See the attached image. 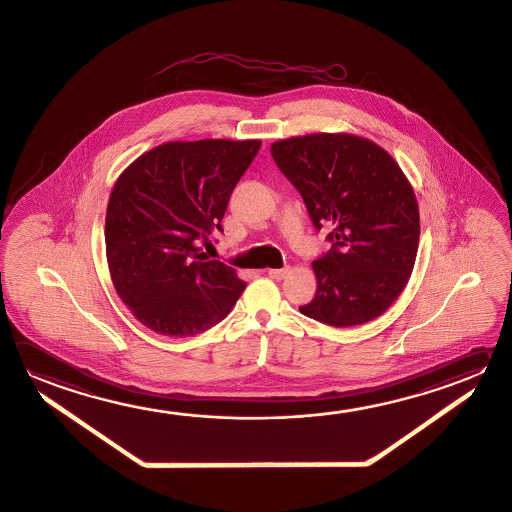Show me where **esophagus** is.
<instances>
[{
	"mask_svg": "<svg viewBox=\"0 0 512 512\" xmlns=\"http://www.w3.org/2000/svg\"><path fill=\"white\" fill-rule=\"evenodd\" d=\"M287 274V269H270L269 276L272 279H281Z\"/></svg>",
	"mask_w": 512,
	"mask_h": 512,
	"instance_id": "1",
	"label": "esophagus"
}]
</instances>
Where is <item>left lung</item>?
Instances as JSON below:
<instances>
[{
  "mask_svg": "<svg viewBox=\"0 0 512 512\" xmlns=\"http://www.w3.org/2000/svg\"><path fill=\"white\" fill-rule=\"evenodd\" d=\"M307 205L317 233L332 229L312 263L317 289L299 312L355 326L386 312L406 287L419 249V205L397 162L354 135L316 133L270 146Z\"/></svg>",
  "mask_w": 512,
  "mask_h": 512,
  "instance_id": "1",
  "label": "left lung"
}]
</instances>
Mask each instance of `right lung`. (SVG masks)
Instances as JSON below:
<instances>
[{
	"label": "right lung",
	"instance_id": "1",
	"mask_svg": "<svg viewBox=\"0 0 512 512\" xmlns=\"http://www.w3.org/2000/svg\"><path fill=\"white\" fill-rule=\"evenodd\" d=\"M260 140L168 142L137 158L113 187L106 256L133 316L169 337L202 334L227 317L245 281L198 242L223 233V214Z\"/></svg>",
	"mask_w": 512,
	"mask_h": 512
}]
</instances>
